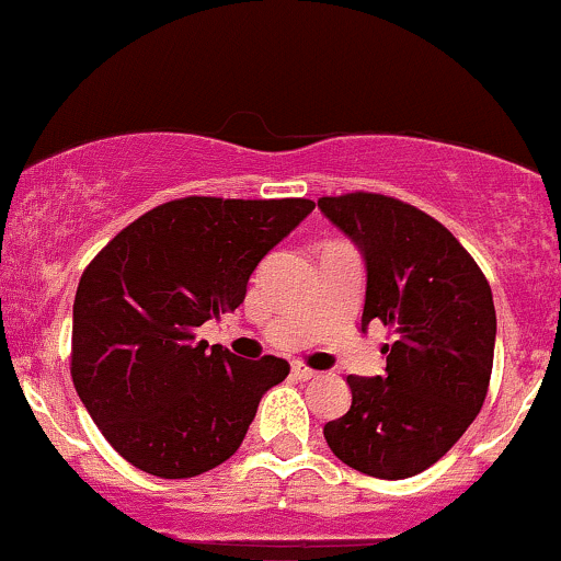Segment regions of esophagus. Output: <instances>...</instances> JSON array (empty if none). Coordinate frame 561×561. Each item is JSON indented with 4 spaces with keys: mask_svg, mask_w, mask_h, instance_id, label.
I'll use <instances>...</instances> for the list:
<instances>
[{
    "mask_svg": "<svg viewBox=\"0 0 561 561\" xmlns=\"http://www.w3.org/2000/svg\"><path fill=\"white\" fill-rule=\"evenodd\" d=\"M291 375L297 379H312V377H316V369H310V366L302 364V360H294Z\"/></svg>",
    "mask_w": 561,
    "mask_h": 561,
    "instance_id": "1",
    "label": "esophagus"
}]
</instances>
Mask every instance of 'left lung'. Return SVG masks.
Listing matches in <instances>:
<instances>
[{
  "label": "left lung",
  "mask_w": 561,
  "mask_h": 561,
  "mask_svg": "<svg viewBox=\"0 0 561 561\" xmlns=\"http://www.w3.org/2000/svg\"><path fill=\"white\" fill-rule=\"evenodd\" d=\"M318 208L360 249V327L382 321L393 342L382 377H347V414L323 425L345 466L409 479L442 460L486 399L495 355L492 288L473 256L425 210L375 192L321 197Z\"/></svg>",
  "instance_id": "1"
}]
</instances>
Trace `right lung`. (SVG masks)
<instances>
[{"instance_id": "add662e5", "label": "right lung", "mask_w": 561, "mask_h": 561, "mask_svg": "<svg viewBox=\"0 0 561 561\" xmlns=\"http://www.w3.org/2000/svg\"><path fill=\"white\" fill-rule=\"evenodd\" d=\"M316 203L182 197L138 216L82 273L71 323L77 396L130 466L190 479L243 444L288 360H243L195 329L245 299L251 273Z\"/></svg>"}]
</instances>
